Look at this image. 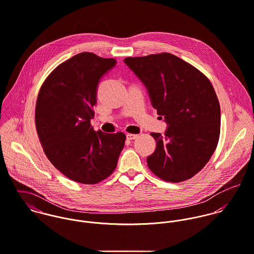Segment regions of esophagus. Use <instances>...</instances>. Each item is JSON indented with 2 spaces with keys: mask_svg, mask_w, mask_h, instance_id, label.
I'll list each match as a JSON object with an SVG mask.
<instances>
[{
  "mask_svg": "<svg viewBox=\"0 0 254 254\" xmlns=\"http://www.w3.org/2000/svg\"><path fill=\"white\" fill-rule=\"evenodd\" d=\"M137 136H138V134H135V133H127V138L130 139V140L137 138Z\"/></svg>",
  "mask_w": 254,
  "mask_h": 254,
  "instance_id": "esophagus-1",
  "label": "esophagus"
}]
</instances>
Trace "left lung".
I'll return each instance as SVG.
<instances>
[{
	"mask_svg": "<svg viewBox=\"0 0 254 254\" xmlns=\"http://www.w3.org/2000/svg\"><path fill=\"white\" fill-rule=\"evenodd\" d=\"M124 62L144 84L153 108L168 126L164 135L151 133L156 149L147 157L149 169L167 182L190 179L209 161L220 135V104L210 80L169 53Z\"/></svg>",
	"mask_w": 254,
	"mask_h": 254,
	"instance_id": "1",
	"label": "left lung"
}]
</instances>
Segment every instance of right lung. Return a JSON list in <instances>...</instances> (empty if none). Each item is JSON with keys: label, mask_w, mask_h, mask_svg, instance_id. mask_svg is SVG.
I'll use <instances>...</instances> for the list:
<instances>
[{"label": "right lung", "mask_w": 254, "mask_h": 254, "mask_svg": "<svg viewBox=\"0 0 254 254\" xmlns=\"http://www.w3.org/2000/svg\"><path fill=\"white\" fill-rule=\"evenodd\" d=\"M116 64L79 53L52 71L37 97L35 124L44 152L62 174L80 184L108 178L125 145V133L95 131L90 124L100 79Z\"/></svg>", "instance_id": "right-lung-1"}]
</instances>
